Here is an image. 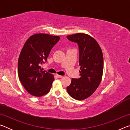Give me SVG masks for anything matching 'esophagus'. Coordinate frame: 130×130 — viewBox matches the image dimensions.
<instances>
[{
  "instance_id": "obj_1",
  "label": "esophagus",
  "mask_w": 130,
  "mask_h": 130,
  "mask_svg": "<svg viewBox=\"0 0 130 130\" xmlns=\"http://www.w3.org/2000/svg\"><path fill=\"white\" fill-rule=\"evenodd\" d=\"M56 76H57V77H58V78H61V77H62V76H61V75H59V74H56Z\"/></svg>"
}]
</instances>
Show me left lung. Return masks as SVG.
<instances>
[{
	"mask_svg": "<svg viewBox=\"0 0 130 130\" xmlns=\"http://www.w3.org/2000/svg\"><path fill=\"white\" fill-rule=\"evenodd\" d=\"M67 37L69 41L77 43L80 66V77L72 78L67 89L72 98L83 100L94 93L102 81L103 53L99 43L89 35L77 33Z\"/></svg>",
	"mask_w": 130,
	"mask_h": 130,
	"instance_id": "1",
	"label": "left lung"
}]
</instances>
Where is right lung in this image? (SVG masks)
I'll return each instance as SVG.
<instances>
[{"label": "right lung", "instance_id": "obj_1", "mask_svg": "<svg viewBox=\"0 0 130 130\" xmlns=\"http://www.w3.org/2000/svg\"><path fill=\"white\" fill-rule=\"evenodd\" d=\"M60 39L47 34H34L26 41L21 50L18 62L19 78L32 96H43L51 88L54 76L40 66L46 62L53 47Z\"/></svg>", "mask_w": 130, "mask_h": 130}]
</instances>
